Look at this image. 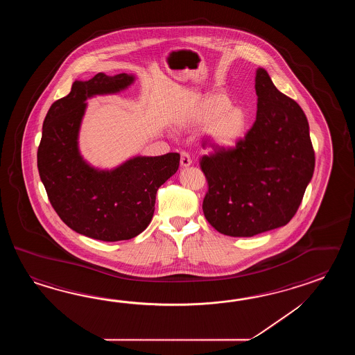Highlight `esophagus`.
Returning a JSON list of instances; mask_svg holds the SVG:
<instances>
[{
    "label": "esophagus",
    "instance_id": "esophagus-1",
    "mask_svg": "<svg viewBox=\"0 0 355 355\" xmlns=\"http://www.w3.org/2000/svg\"><path fill=\"white\" fill-rule=\"evenodd\" d=\"M180 156L181 166L188 167L189 165H191V157L188 152L181 151Z\"/></svg>",
    "mask_w": 355,
    "mask_h": 355
}]
</instances>
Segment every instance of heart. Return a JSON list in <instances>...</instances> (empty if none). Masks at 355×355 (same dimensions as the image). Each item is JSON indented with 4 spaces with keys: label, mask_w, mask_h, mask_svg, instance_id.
I'll list each match as a JSON object with an SVG mask.
<instances>
[{
    "label": "heart",
    "mask_w": 355,
    "mask_h": 355,
    "mask_svg": "<svg viewBox=\"0 0 355 355\" xmlns=\"http://www.w3.org/2000/svg\"><path fill=\"white\" fill-rule=\"evenodd\" d=\"M231 105L226 95L214 94L204 98L196 105L191 121L207 125V136L218 147H232L248 128V116L241 107Z\"/></svg>",
    "instance_id": "b5f03b06"
}]
</instances>
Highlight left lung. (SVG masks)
I'll return each instance as SVG.
<instances>
[{
	"label": "left lung",
	"instance_id": "8db88e82",
	"mask_svg": "<svg viewBox=\"0 0 355 355\" xmlns=\"http://www.w3.org/2000/svg\"><path fill=\"white\" fill-rule=\"evenodd\" d=\"M257 121L234 147L200 157L208 190L204 216L219 234L251 237L286 226L301 205L315 170L309 121L301 106L257 68Z\"/></svg>",
	"mask_w": 355,
	"mask_h": 355
}]
</instances>
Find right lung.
<instances>
[{
  "mask_svg": "<svg viewBox=\"0 0 355 355\" xmlns=\"http://www.w3.org/2000/svg\"><path fill=\"white\" fill-rule=\"evenodd\" d=\"M135 77L98 73L75 81L54 101L43 123L38 170L60 218L77 234L100 241L130 240L150 225L159 187L178 171L180 155L135 157L112 171L89 166L78 153L77 135L85 100L125 89Z\"/></svg>",
  "mask_w": 355,
  "mask_h": 355,
  "instance_id": "1",
  "label": "right lung"
}]
</instances>
